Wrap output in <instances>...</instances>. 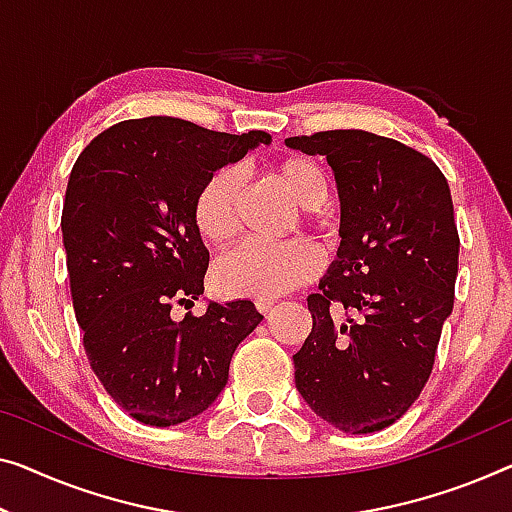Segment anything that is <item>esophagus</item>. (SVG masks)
I'll use <instances>...</instances> for the list:
<instances>
[{
  "label": "esophagus",
  "mask_w": 512,
  "mask_h": 512,
  "mask_svg": "<svg viewBox=\"0 0 512 512\" xmlns=\"http://www.w3.org/2000/svg\"><path fill=\"white\" fill-rule=\"evenodd\" d=\"M273 303H276V301H273V299H257V301H255L257 310L262 312V315H266V312H269V310L273 308Z\"/></svg>",
  "instance_id": "34e87169"
}]
</instances>
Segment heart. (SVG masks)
<instances>
[{
  "mask_svg": "<svg viewBox=\"0 0 512 512\" xmlns=\"http://www.w3.org/2000/svg\"><path fill=\"white\" fill-rule=\"evenodd\" d=\"M273 181L292 195L303 211H319L329 200V181L315 160L289 156L271 170ZM243 179L225 167L204 183L195 202V227L211 246H225L239 232ZM317 250L303 241L287 246L243 243L216 264L213 282L232 296H278L317 276Z\"/></svg>",
  "mask_w": 512,
  "mask_h": 512,
  "instance_id": "1",
  "label": "heart"
}]
</instances>
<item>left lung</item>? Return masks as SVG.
<instances>
[{"label": "left lung", "instance_id": "obj_1", "mask_svg": "<svg viewBox=\"0 0 512 512\" xmlns=\"http://www.w3.org/2000/svg\"><path fill=\"white\" fill-rule=\"evenodd\" d=\"M326 156L340 197V248L308 296L312 331L294 354L303 402L349 434L404 416L430 377L453 312L460 236L448 181L430 158L368 131L287 137ZM340 300L354 318L330 317Z\"/></svg>", "mask_w": 512, "mask_h": 512}]
</instances>
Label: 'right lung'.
Here are the masks:
<instances>
[{"mask_svg": "<svg viewBox=\"0 0 512 512\" xmlns=\"http://www.w3.org/2000/svg\"><path fill=\"white\" fill-rule=\"evenodd\" d=\"M271 144L262 131L216 133L177 117L121 121L94 137L68 177L61 234L75 319L91 370L135 421L186 423L227 384L230 361L262 322L255 303H207L209 250L195 202L213 172Z\"/></svg>", "mask_w": 512, "mask_h": 512, "instance_id": "right-lung-1", "label": "right lung"}]
</instances>
